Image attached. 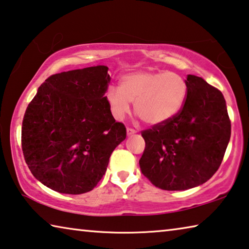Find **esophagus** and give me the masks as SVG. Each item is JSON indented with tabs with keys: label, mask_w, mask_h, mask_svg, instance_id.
<instances>
[{
	"label": "esophagus",
	"mask_w": 249,
	"mask_h": 249,
	"mask_svg": "<svg viewBox=\"0 0 249 249\" xmlns=\"http://www.w3.org/2000/svg\"><path fill=\"white\" fill-rule=\"evenodd\" d=\"M126 133H127L128 136H131V135H134V134L136 133V131H135V129H134V128L127 127V128H126Z\"/></svg>",
	"instance_id": "obj_1"
}]
</instances>
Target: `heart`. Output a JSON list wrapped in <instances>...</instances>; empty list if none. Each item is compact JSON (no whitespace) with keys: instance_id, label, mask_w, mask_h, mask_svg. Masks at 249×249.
<instances>
[{"instance_id":"obj_1","label":"heart","mask_w":249,"mask_h":249,"mask_svg":"<svg viewBox=\"0 0 249 249\" xmlns=\"http://www.w3.org/2000/svg\"><path fill=\"white\" fill-rule=\"evenodd\" d=\"M187 93V83L179 74L168 71H135L124 74L118 89L109 88L105 96L117 120L127 115L129 103H134V112L145 124L160 125L180 112Z\"/></svg>"}]
</instances>
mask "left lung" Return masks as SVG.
I'll list each match as a JSON object with an SVG mask.
<instances>
[{"instance_id": "left-lung-1", "label": "left lung", "mask_w": 249, "mask_h": 249, "mask_svg": "<svg viewBox=\"0 0 249 249\" xmlns=\"http://www.w3.org/2000/svg\"><path fill=\"white\" fill-rule=\"evenodd\" d=\"M186 102L166 123L142 131L143 175L164 191L202 185L219 168L231 139V120L222 92L187 75Z\"/></svg>"}]
</instances>
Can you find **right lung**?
<instances>
[{
    "label": "right lung",
    "mask_w": 249,
    "mask_h": 249,
    "mask_svg": "<svg viewBox=\"0 0 249 249\" xmlns=\"http://www.w3.org/2000/svg\"><path fill=\"white\" fill-rule=\"evenodd\" d=\"M104 65L51 75L25 110L22 151L35 178L63 194L96 186L109 156L126 139L106 101L110 77Z\"/></svg>",
    "instance_id": "obj_1"
}]
</instances>
